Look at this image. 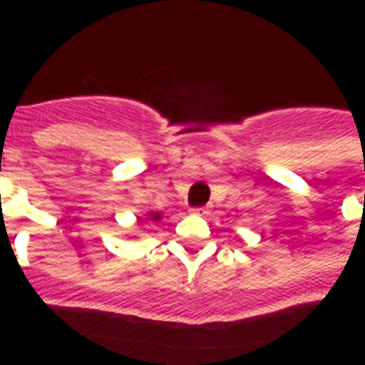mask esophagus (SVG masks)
<instances>
[{"label": "esophagus", "instance_id": "esophagus-1", "mask_svg": "<svg viewBox=\"0 0 365 365\" xmlns=\"http://www.w3.org/2000/svg\"><path fill=\"white\" fill-rule=\"evenodd\" d=\"M191 213L199 215V217H205V215L209 213V211H207L205 207H195V209H191Z\"/></svg>", "mask_w": 365, "mask_h": 365}]
</instances>
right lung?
I'll use <instances>...</instances> for the list:
<instances>
[{"label":"right lung","mask_w":365,"mask_h":365,"mask_svg":"<svg viewBox=\"0 0 365 365\" xmlns=\"http://www.w3.org/2000/svg\"><path fill=\"white\" fill-rule=\"evenodd\" d=\"M160 219H162V217H160V213H150L148 215V219L143 222H156V221H160Z\"/></svg>","instance_id":"add662e5"}]
</instances>
